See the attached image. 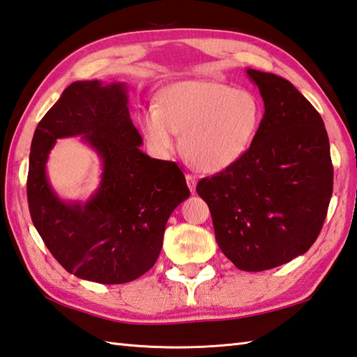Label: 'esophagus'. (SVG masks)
Masks as SVG:
<instances>
[{"label": "esophagus", "instance_id": "esophagus-1", "mask_svg": "<svg viewBox=\"0 0 357 357\" xmlns=\"http://www.w3.org/2000/svg\"><path fill=\"white\" fill-rule=\"evenodd\" d=\"M186 183H188V188H190L191 192H196V186H197L196 177L191 176V174H188V176H186Z\"/></svg>", "mask_w": 357, "mask_h": 357}]
</instances>
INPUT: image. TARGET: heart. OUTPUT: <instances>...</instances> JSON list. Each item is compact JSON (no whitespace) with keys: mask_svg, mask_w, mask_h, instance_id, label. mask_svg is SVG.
Wrapping results in <instances>:
<instances>
[{"mask_svg":"<svg viewBox=\"0 0 357 357\" xmlns=\"http://www.w3.org/2000/svg\"><path fill=\"white\" fill-rule=\"evenodd\" d=\"M264 116L255 93L205 79L178 80L167 85L157 109L139 116L141 132L151 149L167 157L181 151L199 171H227L247 155Z\"/></svg>","mask_w":357,"mask_h":357,"instance_id":"1","label":"heart"}]
</instances>
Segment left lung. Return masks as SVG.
Masks as SVG:
<instances>
[{"mask_svg": "<svg viewBox=\"0 0 357 357\" xmlns=\"http://www.w3.org/2000/svg\"><path fill=\"white\" fill-rule=\"evenodd\" d=\"M264 116L239 163L202 178L197 194L211 211L218 245L245 272L278 267L306 253L324 225L333 163L324 119L289 82L247 68Z\"/></svg>", "mask_w": 357, "mask_h": 357, "instance_id": "8db88e82", "label": "left lung"}]
</instances>
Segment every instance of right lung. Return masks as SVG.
Instances as JSON below:
<instances>
[{"label":"right lung","mask_w":357,"mask_h":357,"mask_svg":"<svg viewBox=\"0 0 357 357\" xmlns=\"http://www.w3.org/2000/svg\"><path fill=\"white\" fill-rule=\"evenodd\" d=\"M126 82L77 80L40 121L31 143L28 202L32 224L66 272L100 284L129 283L155 264L166 222L190 197L174 161L151 158L129 115ZM80 136L101 160L86 201H65L45 165L60 137Z\"/></svg>","instance_id":"obj_1"}]
</instances>
